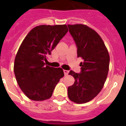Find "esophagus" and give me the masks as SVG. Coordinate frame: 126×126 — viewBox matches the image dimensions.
I'll use <instances>...</instances> for the list:
<instances>
[{
    "label": "esophagus",
    "mask_w": 126,
    "mask_h": 126,
    "mask_svg": "<svg viewBox=\"0 0 126 126\" xmlns=\"http://www.w3.org/2000/svg\"><path fill=\"white\" fill-rule=\"evenodd\" d=\"M63 72H64V74H65V76H67V75H68V74H69V71H67V70H64Z\"/></svg>",
    "instance_id": "obj_1"
}]
</instances>
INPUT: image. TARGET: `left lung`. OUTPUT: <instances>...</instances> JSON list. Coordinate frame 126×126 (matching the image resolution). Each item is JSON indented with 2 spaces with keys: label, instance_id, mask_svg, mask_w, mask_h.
Wrapping results in <instances>:
<instances>
[{
  "label": "left lung",
  "instance_id": "obj_1",
  "mask_svg": "<svg viewBox=\"0 0 126 126\" xmlns=\"http://www.w3.org/2000/svg\"><path fill=\"white\" fill-rule=\"evenodd\" d=\"M77 46V56L83 59L80 74L71 71L75 83L68 88V97L75 103L92 101L101 91L107 78L110 56L99 34L86 25H68Z\"/></svg>",
  "mask_w": 126,
  "mask_h": 126
}]
</instances>
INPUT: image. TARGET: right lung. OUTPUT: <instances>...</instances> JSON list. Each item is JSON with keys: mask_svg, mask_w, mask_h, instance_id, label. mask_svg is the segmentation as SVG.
Masks as SVG:
<instances>
[{"mask_svg": "<svg viewBox=\"0 0 126 126\" xmlns=\"http://www.w3.org/2000/svg\"><path fill=\"white\" fill-rule=\"evenodd\" d=\"M68 31L66 25H38L29 31L21 44L14 71L19 88L29 99L38 101L49 99L64 77L61 68L49 67L46 62Z\"/></svg>", "mask_w": 126, "mask_h": 126, "instance_id": "obj_1", "label": "right lung"}]
</instances>
